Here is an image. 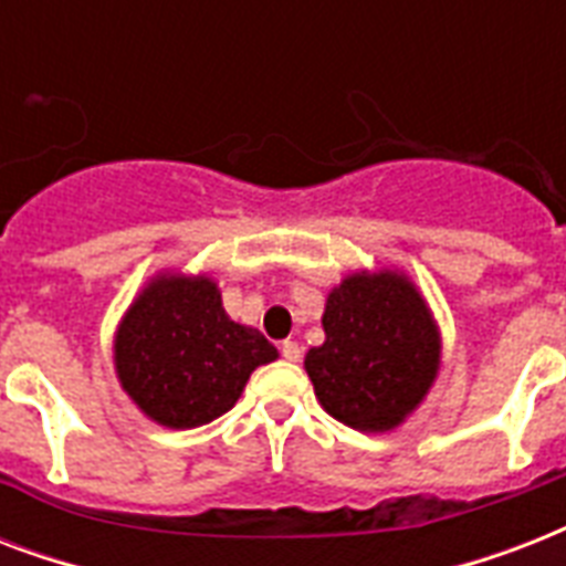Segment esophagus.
I'll use <instances>...</instances> for the list:
<instances>
[{"instance_id":"34e87169","label":"esophagus","mask_w":566,"mask_h":566,"mask_svg":"<svg viewBox=\"0 0 566 566\" xmlns=\"http://www.w3.org/2000/svg\"><path fill=\"white\" fill-rule=\"evenodd\" d=\"M282 355H284V361H300L302 358V346L296 344V340H284L282 344Z\"/></svg>"}]
</instances>
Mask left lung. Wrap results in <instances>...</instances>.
Segmentation results:
<instances>
[{
    "label": "left lung",
    "mask_w": 566,
    "mask_h": 566,
    "mask_svg": "<svg viewBox=\"0 0 566 566\" xmlns=\"http://www.w3.org/2000/svg\"><path fill=\"white\" fill-rule=\"evenodd\" d=\"M323 346L305 355L319 405L358 431H390L440 370V332L408 275L353 273L328 293Z\"/></svg>",
    "instance_id": "8db88e82"
}]
</instances>
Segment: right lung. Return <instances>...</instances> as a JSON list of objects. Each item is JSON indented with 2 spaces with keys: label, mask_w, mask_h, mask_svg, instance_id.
<instances>
[{
  "label": "right lung",
  "mask_w": 566,
  "mask_h": 566,
  "mask_svg": "<svg viewBox=\"0 0 566 566\" xmlns=\"http://www.w3.org/2000/svg\"><path fill=\"white\" fill-rule=\"evenodd\" d=\"M275 358V346L258 328L226 314L208 275H155L114 335L119 385L167 429H196L222 417L252 370Z\"/></svg>",
  "instance_id": "right-lung-1"
}]
</instances>
